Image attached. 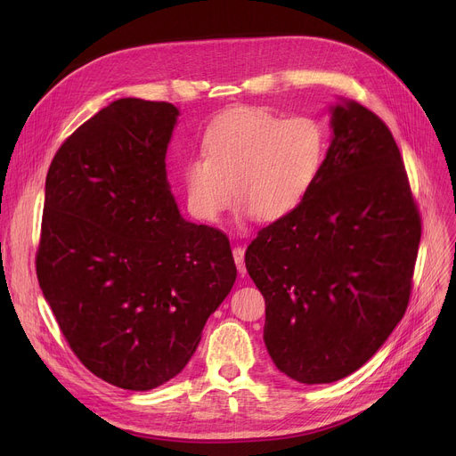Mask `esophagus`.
Here are the masks:
<instances>
[{
	"label": "esophagus",
	"instance_id": "esophagus-1",
	"mask_svg": "<svg viewBox=\"0 0 456 456\" xmlns=\"http://www.w3.org/2000/svg\"><path fill=\"white\" fill-rule=\"evenodd\" d=\"M244 255H246V249H244L242 246H234V248H232V256H234V262H236V268H238V273H240L242 277L246 275Z\"/></svg>",
	"mask_w": 456,
	"mask_h": 456
}]
</instances>
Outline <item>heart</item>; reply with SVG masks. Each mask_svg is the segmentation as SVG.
Listing matches in <instances>:
<instances>
[{
  "mask_svg": "<svg viewBox=\"0 0 456 456\" xmlns=\"http://www.w3.org/2000/svg\"><path fill=\"white\" fill-rule=\"evenodd\" d=\"M203 153L186 159L181 170L186 207L194 218L218 222L234 190L242 214L277 222L316 186L327 133L313 116L286 118L240 107L214 119L203 136Z\"/></svg>",
  "mask_w": 456,
  "mask_h": 456,
  "instance_id": "obj_1",
  "label": "heart"
}]
</instances>
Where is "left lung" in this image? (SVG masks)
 I'll return each mask as SVG.
<instances>
[{
    "instance_id": "obj_1",
    "label": "left lung",
    "mask_w": 456,
    "mask_h": 456,
    "mask_svg": "<svg viewBox=\"0 0 456 456\" xmlns=\"http://www.w3.org/2000/svg\"><path fill=\"white\" fill-rule=\"evenodd\" d=\"M316 186L260 229L246 268L266 301L265 344L303 385L364 366L409 306L421 238L397 143L382 119L342 102Z\"/></svg>"
}]
</instances>
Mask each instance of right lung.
<instances>
[{
    "label": "right lung",
    "instance_id": "obj_1",
    "mask_svg": "<svg viewBox=\"0 0 456 456\" xmlns=\"http://www.w3.org/2000/svg\"><path fill=\"white\" fill-rule=\"evenodd\" d=\"M177 116L116 100L64 140L45 177L42 294L83 366L124 390L181 373L236 281L229 238L186 222L167 184Z\"/></svg>",
    "mask_w": 456,
    "mask_h": 456
}]
</instances>
